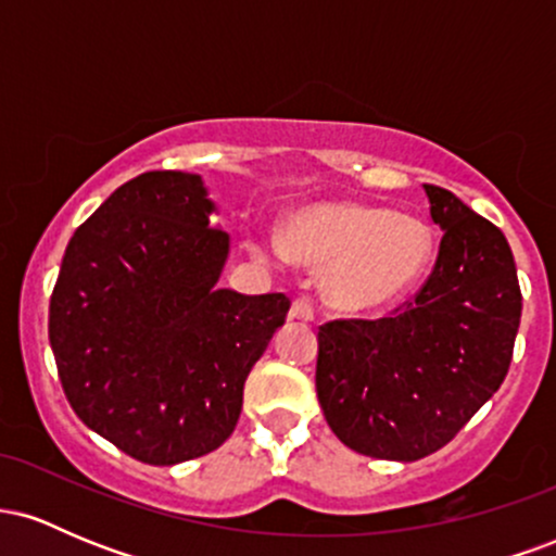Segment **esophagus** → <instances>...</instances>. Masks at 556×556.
Segmentation results:
<instances>
[{"label":"esophagus","instance_id":"esophagus-1","mask_svg":"<svg viewBox=\"0 0 556 556\" xmlns=\"http://www.w3.org/2000/svg\"><path fill=\"white\" fill-rule=\"evenodd\" d=\"M314 316H316L314 300H311V298H295V300H292L290 318H295V321H314Z\"/></svg>","mask_w":556,"mask_h":556}]
</instances>
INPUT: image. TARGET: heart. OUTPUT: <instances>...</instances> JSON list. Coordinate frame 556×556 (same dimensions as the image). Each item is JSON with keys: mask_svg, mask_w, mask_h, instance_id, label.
<instances>
[{"mask_svg": "<svg viewBox=\"0 0 556 556\" xmlns=\"http://www.w3.org/2000/svg\"><path fill=\"white\" fill-rule=\"evenodd\" d=\"M287 251L308 266L327 269L324 292L348 314H376L420 282L433 258L426 222L361 203H314L287 219ZM266 256L279 248L261 245Z\"/></svg>", "mask_w": 556, "mask_h": 556, "instance_id": "b5f03b06", "label": "heart"}]
</instances>
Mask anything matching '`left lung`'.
I'll list each match as a JSON object with an SVG mask.
<instances>
[{
	"label": "left lung",
	"mask_w": 556,
	"mask_h": 556,
	"mask_svg": "<svg viewBox=\"0 0 556 556\" xmlns=\"http://www.w3.org/2000/svg\"><path fill=\"white\" fill-rule=\"evenodd\" d=\"M442 229L437 264L400 314L318 327L316 394L342 444L413 463L442 450L500 389L522 295L500 227L424 185Z\"/></svg>",
	"instance_id": "1"
}]
</instances>
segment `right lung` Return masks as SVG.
<instances>
[{
  "label": "right lung",
  "mask_w": 556,
  "mask_h": 556,
  "mask_svg": "<svg viewBox=\"0 0 556 556\" xmlns=\"http://www.w3.org/2000/svg\"><path fill=\"white\" fill-rule=\"evenodd\" d=\"M201 175L143 172L67 242L49 342L88 429L149 465L208 455L229 439L242 387L290 298L219 290L229 235Z\"/></svg>",
  "instance_id": "1"
}]
</instances>
